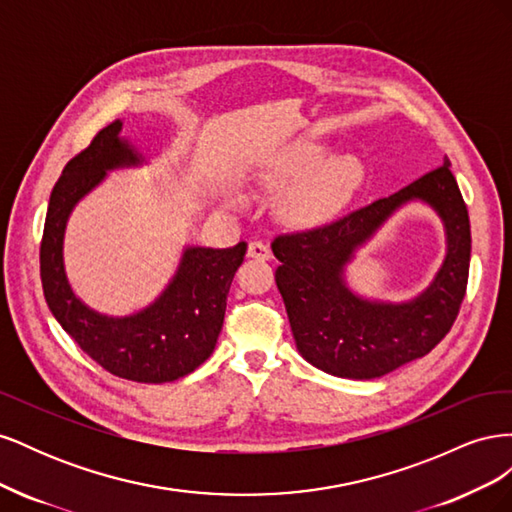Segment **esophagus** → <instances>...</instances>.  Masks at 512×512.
<instances>
[{
    "label": "esophagus",
    "instance_id": "1",
    "mask_svg": "<svg viewBox=\"0 0 512 512\" xmlns=\"http://www.w3.org/2000/svg\"><path fill=\"white\" fill-rule=\"evenodd\" d=\"M247 256L256 258V260H269L273 254H271V247L267 243L252 241L250 245H247Z\"/></svg>",
    "mask_w": 512,
    "mask_h": 512
}]
</instances>
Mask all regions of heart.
<instances>
[{"label":"heart","mask_w":512,"mask_h":512,"mask_svg":"<svg viewBox=\"0 0 512 512\" xmlns=\"http://www.w3.org/2000/svg\"><path fill=\"white\" fill-rule=\"evenodd\" d=\"M329 147L320 141H299L284 147L258 168L260 183L280 188L302 177L280 196L282 220L294 226H316L331 220L359 190L363 181V162L352 153L329 156ZM228 203L237 196L226 194Z\"/></svg>","instance_id":"1"}]
</instances>
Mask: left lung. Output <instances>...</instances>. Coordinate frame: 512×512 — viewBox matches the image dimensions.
I'll return each instance as SVG.
<instances>
[{
	"mask_svg": "<svg viewBox=\"0 0 512 512\" xmlns=\"http://www.w3.org/2000/svg\"><path fill=\"white\" fill-rule=\"evenodd\" d=\"M423 202L445 226L447 252L430 286L408 302L356 295L345 282L355 252L401 207ZM290 329L307 363L337 378L371 380L421 359L451 331L466 297L470 271V218L451 162L399 192L374 200L314 230L282 235L271 243Z\"/></svg>",
	"mask_w": 512,
	"mask_h": 512,
	"instance_id": "1",
	"label": "left lung"
}]
</instances>
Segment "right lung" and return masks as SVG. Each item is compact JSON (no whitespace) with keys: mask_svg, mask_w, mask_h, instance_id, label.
I'll use <instances>...</instances> for the list:
<instances>
[{"mask_svg":"<svg viewBox=\"0 0 512 512\" xmlns=\"http://www.w3.org/2000/svg\"><path fill=\"white\" fill-rule=\"evenodd\" d=\"M115 119L72 158L51 192L40 245L46 305L85 354L113 376L162 384L188 376L205 363L224 324L226 297L247 245L226 250L185 245L175 275L156 301L128 316H108L76 297L70 286L64 239L70 213L111 170L147 164Z\"/></svg>","mask_w":512,"mask_h":512,"instance_id":"1","label":"right lung"}]
</instances>
